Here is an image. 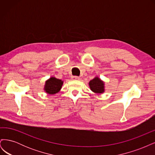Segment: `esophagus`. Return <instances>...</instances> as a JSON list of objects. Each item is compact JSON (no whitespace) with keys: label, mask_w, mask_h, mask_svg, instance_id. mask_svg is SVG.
Instances as JSON below:
<instances>
[{"label":"esophagus","mask_w":155,"mask_h":155,"mask_svg":"<svg viewBox=\"0 0 155 155\" xmlns=\"http://www.w3.org/2000/svg\"><path fill=\"white\" fill-rule=\"evenodd\" d=\"M72 79L74 80H79V77L78 76H73L72 77Z\"/></svg>","instance_id":"34e87169"}]
</instances>
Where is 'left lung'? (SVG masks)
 <instances>
[{
	"instance_id": "8db88e82",
	"label": "left lung",
	"mask_w": 155,
	"mask_h": 155,
	"mask_svg": "<svg viewBox=\"0 0 155 155\" xmlns=\"http://www.w3.org/2000/svg\"><path fill=\"white\" fill-rule=\"evenodd\" d=\"M91 90L96 94H101L105 92V82L97 76L95 77L88 83Z\"/></svg>"
}]
</instances>
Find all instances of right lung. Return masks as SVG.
<instances>
[{
    "instance_id": "obj_1",
    "label": "right lung",
    "mask_w": 155,
    "mask_h": 155,
    "mask_svg": "<svg viewBox=\"0 0 155 155\" xmlns=\"http://www.w3.org/2000/svg\"><path fill=\"white\" fill-rule=\"evenodd\" d=\"M63 81L61 79L56 78L55 77H51L45 82L44 87V91L48 94H55L60 91L62 88Z\"/></svg>"
}]
</instances>
